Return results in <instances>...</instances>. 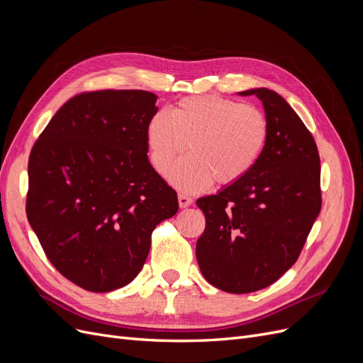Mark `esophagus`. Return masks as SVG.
Here are the masks:
<instances>
[{
  "instance_id": "obj_1",
  "label": "esophagus",
  "mask_w": 363,
  "mask_h": 363,
  "mask_svg": "<svg viewBox=\"0 0 363 363\" xmlns=\"http://www.w3.org/2000/svg\"><path fill=\"white\" fill-rule=\"evenodd\" d=\"M192 203H194V200L191 199V196H188V195H183V194H180V195H179V206H180L182 208H184V207H189Z\"/></svg>"
}]
</instances>
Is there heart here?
Listing matches in <instances>:
<instances>
[{"label":"heart","instance_id":"b5f03b06","mask_svg":"<svg viewBox=\"0 0 363 363\" xmlns=\"http://www.w3.org/2000/svg\"><path fill=\"white\" fill-rule=\"evenodd\" d=\"M269 136L260 108L227 98L188 96L172 112L157 111L145 128L150 159L164 174L189 142L191 155L168 171V182L183 192H200L213 183L233 184L256 167Z\"/></svg>","mask_w":363,"mask_h":363}]
</instances>
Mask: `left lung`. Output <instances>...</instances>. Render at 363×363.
I'll use <instances>...</instances> for the list:
<instances>
[{"label":"left lung","instance_id":"left-lung-1","mask_svg":"<svg viewBox=\"0 0 363 363\" xmlns=\"http://www.w3.org/2000/svg\"><path fill=\"white\" fill-rule=\"evenodd\" d=\"M269 136L256 167L216 195L196 200L206 230L196 240L204 279L230 294L277 281L298 259L321 211L320 155L311 131L281 95L255 87Z\"/></svg>","mask_w":363,"mask_h":363}]
</instances>
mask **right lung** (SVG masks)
Instances as JSON below:
<instances>
[{"mask_svg":"<svg viewBox=\"0 0 363 363\" xmlns=\"http://www.w3.org/2000/svg\"><path fill=\"white\" fill-rule=\"evenodd\" d=\"M147 91L75 95L51 118L28 159L27 218L62 276L111 292L140 272L156 225L177 194L151 167Z\"/></svg>","mask_w":363,"mask_h":363,"instance_id":"obj_1","label":"right lung"}]
</instances>
